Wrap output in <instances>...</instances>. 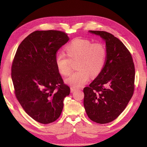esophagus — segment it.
<instances>
[{
  "label": "esophagus",
  "mask_w": 147,
  "mask_h": 147,
  "mask_svg": "<svg viewBox=\"0 0 147 147\" xmlns=\"http://www.w3.org/2000/svg\"><path fill=\"white\" fill-rule=\"evenodd\" d=\"M75 91H77V89H75L74 88H70V92H72V93L75 92Z\"/></svg>",
  "instance_id": "34e87169"
}]
</instances>
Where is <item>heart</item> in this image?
I'll list each match as a JSON object with an SVG mask.
<instances>
[{"label":"heart","mask_w":147,"mask_h":147,"mask_svg":"<svg viewBox=\"0 0 147 147\" xmlns=\"http://www.w3.org/2000/svg\"><path fill=\"white\" fill-rule=\"evenodd\" d=\"M67 55L63 53L57 55L55 62L58 72L64 76L71 71L70 61L77 60L76 69L65 80L66 83L74 88H81L90 78L96 77L103 69L106 60L107 51L102 43H92L87 39L77 38L71 41L65 48Z\"/></svg>","instance_id":"1"}]
</instances>
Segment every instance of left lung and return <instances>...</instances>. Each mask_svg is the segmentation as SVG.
Listing matches in <instances>:
<instances>
[{"instance_id":"obj_1","label":"left lung","mask_w":147,"mask_h":147,"mask_svg":"<svg viewBox=\"0 0 147 147\" xmlns=\"http://www.w3.org/2000/svg\"><path fill=\"white\" fill-rule=\"evenodd\" d=\"M105 42L106 61L103 69L90 86L83 89V104L92 121L105 124L113 121L129 102L134 90L135 68L125 45L105 31L89 30Z\"/></svg>"}]
</instances>
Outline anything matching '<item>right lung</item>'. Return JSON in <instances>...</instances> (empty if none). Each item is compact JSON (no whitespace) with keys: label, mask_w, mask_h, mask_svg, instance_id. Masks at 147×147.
<instances>
[{"label":"right lung","mask_w":147,"mask_h":147,"mask_svg":"<svg viewBox=\"0 0 147 147\" xmlns=\"http://www.w3.org/2000/svg\"><path fill=\"white\" fill-rule=\"evenodd\" d=\"M69 40L61 31L36 30L17 49L11 67L15 95L25 112L38 123L56 121L70 94L55 62L57 51Z\"/></svg>","instance_id":"add662e5"}]
</instances>
